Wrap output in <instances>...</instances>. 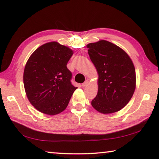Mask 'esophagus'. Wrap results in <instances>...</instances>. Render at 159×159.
Instances as JSON below:
<instances>
[{"label":"esophagus","instance_id":"obj_1","mask_svg":"<svg viewBox=\"0 0 159 159\" xmlns=\"http://www.w3.org/2000/svg\"><path fill=\"white\" fill-rule=\"evenodd\" d=\"M88 84V80H86V81H85L83 83H82V87L83 88H85L86 85H87Z\"/></svg>","mask_w":159,"mask_h":159}]
</instances>
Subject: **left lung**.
<instances>
[{"mask_svg":"<svg viewBox=\"0 0 159 159\" xmlns=\"http://www.w3.org/2000/svg\"><path fill=\"white\" fill-rule=\"evenodd\" d=\"M88 55L98 74V91L91 102L102 114L122 109L133 95L136 74L133 61L124 50L104 40L87 45Z\"/></svg>","mask_w":159,"mask_h":159,"instance_id":"obj_1","label":"left lung"}]
</instances>
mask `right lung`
I'll list each match as a JSON object with an SVG mask.
<instances>
[{
	"instance_id": "1",
	"label": "right lung",
	"mask_w": 159,
	"mask_h": 159,
	"mask_svg": "<svg viewBox=\"0 0 159 159\" xmlns=\"http://www.w3.org/2000/svg\"><path fill=\"white\" fill-rule=\"evenodd\" d=\"M69 48L52 41L31 54L24 71V85L30 103L48 115L62 112L77 88L71 84L66 64L73 55Z\"/></svg>"
}]
</instances>
